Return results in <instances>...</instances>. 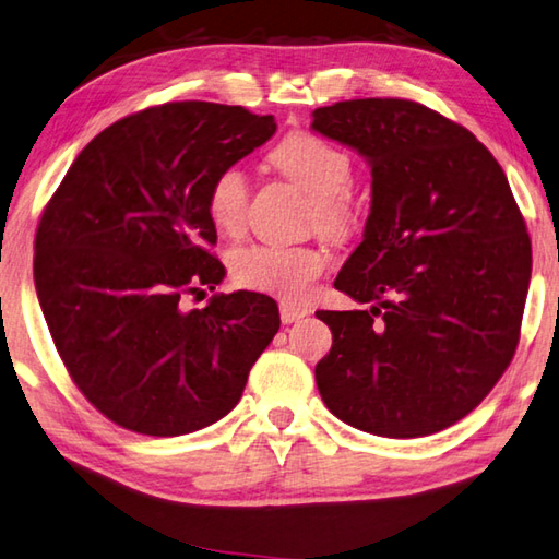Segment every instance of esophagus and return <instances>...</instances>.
I'll list each match as a JSON object with an SVG mask.
<instances>
[{"instance_id": "1", "label": "esophagus", "mask_w": 559, "mask_h": 559, "mask_svg": "<svg viewBox=\"0 0 559 559\" xmlns=\"http://www.w3.org/2000/svg\"><path fill=\"white\" fill-rule=\"evenodd\" d=\"M302 317H308V308H300V305H293V302H281V322L283 324H290V322H298Z\"/></svg>"}]
</instances>
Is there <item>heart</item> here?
<instances>
[{
  "mask_svg": "<svg viewBox=\"0 0 559 559\" xmlns=\"http://www.w3.org/2000/svg\"><path fill=\"white\" fill-rule=\"evenodd\" d=\"M271 162L310 195L314 221L326 235L342 237L354 225V162L342 147L312 133H293L273 150ZM249 177L229 164L215 174L207 189V213L227 235H237L247 223ZM330 266V254L320 247L251 245L235 251L233 278L251 290L278 295L283 300H305L317 278Z\"/></svg>",
  "mask_w": 559,
  "mask_h": 559,
  "instance_id": "heart-1",
  "label": "heart"
}]
</instances>
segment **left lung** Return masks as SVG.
<instances>
[{
  "instance_id": "obj_1",
  "label": "left lung",
  "mask_w": 559,
  "mask_h": 559,
  "mask_svg": "<svg viewBox=\"0 0 559 559\" xmlns=\"http://www.w3.org/2000/svg\"><path fill=\"white\" fill-rule=\"evenodd\" d=\"M312 130L370 164L364 242L334 288L368 310H320L314 366L336 419L385 439L461 421L504 376L531 283V237L507 174L467 128L407 98L312 111Z\"/></svg>"
}]
</instances>
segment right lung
I'll return each mask as SVG.
<instances>
[{"instance_id": "1", "label": "right lung", "mask_w": 559, "mask_h": 559, "mask_svg": "<svg viewBox=\"0 0 559 559\" xmlns=\"http://www.w3.org/2000/svg\"><path fill=\"white\" fill-rule=\"evenodd\" d=\"M276 133L242 106L171 102L86 145L40 215L33 281L55 348L106 419L145 436L205 429L235 409L278 332L269 295L217 293L225 266L207 189Z\"/></svg>"}]
</instances>
